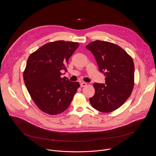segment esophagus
Returning a JSON list of instances; mask_svg holds the SVG:
<instances>
[{
  "label": "esophagus",
  "instance_id": "esophagus-1",
  "mask_svg": "<svg viewBox=\"0 0 156 156\" xmlns=\"http://www.w3.org/2000/svg\"><path fill=\"white\" fill-rule=\"evenodd\" d=\"M80 86H81V87H84V86H87V83L85 82H81L80 83Z\"/></svg>",
  "mask_w": 156,
  "mask_h": 156
}]
</instances>
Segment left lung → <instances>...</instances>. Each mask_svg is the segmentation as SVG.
<instances>
[{"label": "left lung", "mask_w": 156, "mask_h": 156, "mask_svg": "<svg viewBox=\"0 0 156 156\" xmlns=\"http://www.w3.org/2000/svg\"><path fill=\"white\" fill-rule=\"evenodd\" d=\"M94 55L105 84L95 83L91 105L102 112L119 108L128 99L134 86L135 65L132 58L120 46L97 40L86 46Z\"/></svg>", "instance_id": "8db88e82"}]
</instances>
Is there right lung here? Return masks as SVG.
I'll list each match as a JSON object with an SVG mask.
<instances>
[{
	"instance_id": "1",
	"label": "right lung",
	"mask_w": 156,
	"mask_h": 156,
	"mask_svg": "<svg viewBox=\"0 0 156 156\" xmlns=\"http://www.w3.org/2000/svg\"><path fill=\"white\" fill-rule=\"evenodd\" d=\"M78 46V42L57 41L44 44L28 57L24 82L42 112L57 115L69 107L80 84L61 75Z\"/></svg>"
}]
</instances>
